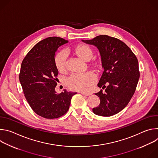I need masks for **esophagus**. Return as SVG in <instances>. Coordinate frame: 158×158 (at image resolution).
<instances>
[{"instance_id":"34e87169","label":"esophagus","mask_w":158,"mask_h":158,"mask_svg":"<svg viewBox=\"0 0 158 158\" xmlns=\"http://www.w3.org/2000/svg\"><path fill=\"white\" fill-rule=\"evenodd\" d=\"M80 93L82 95H84V96H90L91 95V93H84V92H80Z\"/></svg>"}]
</instances>
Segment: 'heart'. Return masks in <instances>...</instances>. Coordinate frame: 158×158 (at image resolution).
I'll return each instance as SVG.
<instances>
[{"instance_id": "b5f03b06", "label": "heart", "mask_w": 158, "mask_h": 158, "mask_svg": "<svg viewBox=\"0 0 158 158\" xmlns=\"http://www.w3.org/2000/svg\"><path fill=\"white\" fill-rule=\"evenodd\" d=\"M75 54L82 60L88 62L89 67L96 72H101L103 69L104 62L101 57L97 56L91 59L94 50L85 44L78 45L73 49ZM54 64L57 70L64 73L66 69V54L64 51L57 52L54 57ZM96 81V76L92 72H87L81 75H72L67 81V85L71 90L87 92Z\"/></svg>"}]
</instances>
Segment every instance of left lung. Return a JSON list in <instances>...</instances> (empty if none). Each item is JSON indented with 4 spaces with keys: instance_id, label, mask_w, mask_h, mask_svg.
<instances>
[{
    "instance_id": "left-lung-1",
    "label": "left lung",
    "mask_w": 158,
    "mask_h": 158,
    "mask_svg": "<svg viewBox=\"0 0 158 158\" xmlns=\"http://www.w3.org/2000/svg\"><path fill=\"white\" fill-rule=\"evenodd\" d=\"M99 49L104 71L98 84L102 89L95 94L99 105L93 109L95 114L111 116L122 110L129 102L139 79L138 60L127 45L121 40L100 35L91 40H82Z\"/></svg>"
}]
</instances>
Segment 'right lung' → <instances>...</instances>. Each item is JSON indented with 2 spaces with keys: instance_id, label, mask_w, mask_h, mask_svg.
Listing matches in <instances>:
<instances>
[{
  "instance_id": "1",
  "label": "right lung",
  "mask_w": 158,
  "mask_h": 158,
  "mask_svg": "<svg viewBox=\"0 0 158 158\" xmlns=\"http://www.w3.org/2000/svg\"><path fill=\"white\" fill-rule=\"evenodd\" d=\"M68 42L59 37H49L37 43L22 60L19 81L27 101L39 116L56 119L68 111L76 93L55 91L58 75L54 64L57 49Z\"/></svg>"
}]
</instances>
